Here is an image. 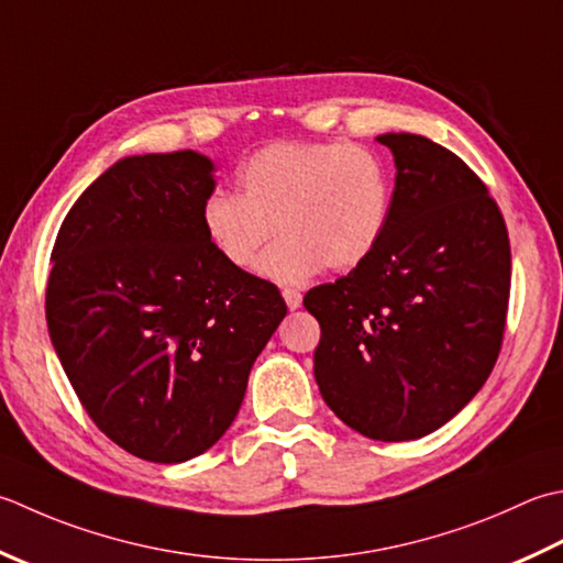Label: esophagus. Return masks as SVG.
Masks as SVG:
<instances>
[{"instance_id":"1","label":"esophagus","mask_w":563,"mask_h":563,"mask_svg":"<svg viewBox=\"0 0 563 563\" xmlns=\"http://www.w3.org/2000/svg\"><path fill=\"white\" fill-rule=\"evenodd\" d=\"M283 297H285V302H288L290 310H297V307L302 305V295H300V290H295V288H285Z\"/></svg>"}]
</instances>
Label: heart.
Masks as SVG:
<instances>
[{"label":"heart","instance_id":"obj_1","mask_svg":"<svg viewBox=\"0 0 563 563\" xmlns=\"http://www.w3.org/2000/svg\"><path fill=\"white\" fill-rule=\"evenodd\" d=\"M239 192L217 190L200 209L209 246L236 271L256 266L278 283H305L324 266H361L385 236L393 178L366 146L341 141H275L236 170Z\"/></svg>","mask_w":563,"mask_h":563}]
</instances>
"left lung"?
Returning <instances> with one entry per match:
<instances>
[{"label":"left lung","instance_id":"obj_1","mask_svg":"<svg viewBox=\"0 0 563 563\" xmlns=\"http://www.w3.org/2000/svg\"><path fill=\"white\" fill-rule=\"evenodd\" d=\"M393 212L371 256L305 295L322 339L314 378L341 422L378 442L420 439L464 410L498 361L510 239L498 202L456 153L383 134Z\"/></svg>","mask_w":563,"mask_h":563}]
</instances>
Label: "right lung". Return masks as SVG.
<instances>
[{
	"label": "right lung",
	"instance_id": "obj_1",
	"mask_svg": "<svg viewBox=\"0 0 563 563\" xmlns=\"http://www.w3.org/2000/svg\"><path fill=\"white\" fill-rule=\"evenodd\" d=\"M214 165L195 151L114 163L63 219L46 322L90 420L129 454L180 464L219 442L288 314L200 224Z\"/></svg>",
	"mask_w": 563,
	"mask_h": 563
}]
</instances>
